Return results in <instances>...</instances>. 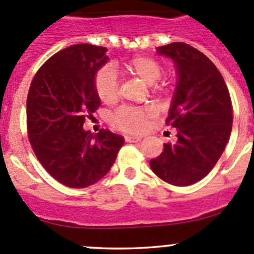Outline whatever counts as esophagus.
I'll use <instances>...</instances> for the list:
<instances>
[{
    "label": "esophagus",
    "instance_id": "34e87169",
    "mask_svg": "<svg viewBox=\"0 0 254 254\" xmlns=\"http://www.w3.org/2000/svg\"><path fill=\"white\" fill-rule=\"evenodd\" d=\"M141 139H142L141 137H137V136H126L125 137V141L129 142V143H133V142H139Z\"/></svg>",
    "mask_w": 254,
    "mask_h": 254
}]
</instances>
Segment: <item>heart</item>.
I'll list each match as a JSON object with an SVG mask.
<instances>
[{"instance_id":"obj_1","label":"heart","mask_w":254,"mask_h":254,"mask_svg":"<svg viewBox=\"0 0 254 254\" xmlns=\"http://www.w3.org/2000/svg\"><path fill=\"white\" fill-rule=\"evenodd\" d=\"M126 71L132 76L138 77L147 84H153L163 73V67L153 57L134 56L125 64ZM95 89L98 98L103 103H115L120 97V81L111 67L105 66L97 71L95 76ZM157 91H162L157 87ZM154 116V111L149 107H122L113 115L112 123L115 127L128 133H141L146 129L149 118Z\"/></svg>"}]
</instances>
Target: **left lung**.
<instances>
[{"label": "left lung", "mask_w": 254, "mask_h": 254, "mask_svg": "<svg viewBox=\"0 0 254 254\" xmlns=\"http://www.w3.org/2000/svg\"><path fill=\"white\" fill-rule=\"evenodd\" d=\"M176 64L177 87L166 123L177 129V142L149 161L152 171L173 186L206 177L228 142L233 122L231 96L221 72L197 48L173 42L157 48Z\"/></svg>", "instance_id": "obj_1"}]
</instances>
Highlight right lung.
I'll list each match as a JSON object with an SVG mask.
<instances>
[{
	"mask_svg": "<svg viewBox=\"0 0 254 254\" xmlns=\"http://www.w3.org/2000/svg\"><path fill=\"white\" fill-rule=\"evenodd\" d=\"M106 52L88 43L69 46L41 66L28 89L30 143L43 168L67 187L86 188L105 177L125 142L108 129H83L101 105L95 76L108 61Z\"/></svg>",
	"mask_w": 254,
	"mask_h": 254,
	"instance_id": "add662e5",
	"label": "right lung"
}]
</instances>
